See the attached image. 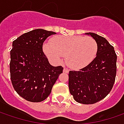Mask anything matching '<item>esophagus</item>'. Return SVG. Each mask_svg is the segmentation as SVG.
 I'll return each mask as SVG.
<instances>
[{
  "label": "esophagus",
  "instance_id": "34e87169",
  "mask_svg": "<svg viewBox=\"0 0 124 124\" xmlns=\"http://www.w3.org/2000/svg\"><path fill=\"white\" fill-rule=\"evenodd\" d=\"M63 72L64 73H69V69H68L67 68H64V69H63Z\"/></svg>",
  "mask_w": 124,
  "mask_h": 124
}]
</instances>
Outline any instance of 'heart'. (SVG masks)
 <instances>
[{
  "mask_svg": "<svg viewBox=\"0 0 124 124\" xmlns=\"http://www.w3.org/2000/svg\"><path fill=\"white\" fill-rule=\"evenodd\" d=\"M44 51L55 63H61L65 56L70 67L79 69L94 60L97 53V44L89 37H57L52 42L46 41L44 45Z\"/></svg>",
  "mask_w": 124,
  "mask_h": 124,
  "instance_id": "heart-1",
  "label": "heart"
}]
</instances>
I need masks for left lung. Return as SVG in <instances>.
<instances>
[{
    "instance_id": "obj_1",
    "label": "left lung",
    "mask_w": 124,
    "mask_h": 124,
    "mask_svg": "<svg viewBox=\"0 0 124 124\" xmlns=\"http://www.w3.org/2000/svg\"><path fill=\"white\" fill-rule=\"evenodd\" d=\"M97 44L94 60L79 71H70L69 88L76 101L93 104L104 99L115 83L116 55L114 47L105 38L93 32H87Z\"/></svg>"
}]
</instances>
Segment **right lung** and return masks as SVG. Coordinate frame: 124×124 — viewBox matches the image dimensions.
<instances>
[{
  "instance_id": "right-lung-1",
  "label": "right lung",
  "mask_w": 124,
  "mask_h": 124,
  "mask_svg": "<svg viewBox=\"0 0 124 124\" xmlns=\"http://www.w3.org/2000/svg\"><path fill=\"white\" fill-rule=\"evenodd\" d=\"M55 34L52 31L35 29L12 42L9 64L12 83L19 96L28 101L46 99L62 73V66L50 64L42 49L46 38Z\"/></svg>"
}]
</instances>
